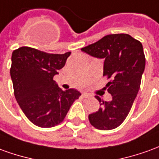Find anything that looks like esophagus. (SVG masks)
I'll list each match as a JSON object with an SVG mask.
<instances>
[{
    "label": "esophagus",
    "mask_w": 159,
    "mask_h": 159,
    "mask_svg": "<svg viewBox=\"0 0 159 159\" xmlns=\"http://www.w3.org/2000/svg\"><path fill=\"white\" fill-rule=\"evenodd\" d=\"M82 96H83V98H86V99H89V98H91V97H92V95H91V94H89V93H82Z\"/></svg>",
    "instance_id": "1"
}]
</instances>
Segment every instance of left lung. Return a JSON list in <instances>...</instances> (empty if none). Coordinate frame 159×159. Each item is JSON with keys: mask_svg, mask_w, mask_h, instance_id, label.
<instances>
[{"mask_svg": "<svg viewBox=\"0 0 159 159\" xmlns=\"http://www.w3.org/2000/svg\"><path fill=\"white\" fill-rule=\"evenodd\" d=\"M104 59L103 76L111 78L107 84L111 101H100L99 110L89 115L90 123L100 130H111L122 124L140 89L146 59L141 42L128 34H112L81 49Z\"/></svg>", "mask_w": 159, "mask_h": 159, "instance_id": "obj_1", "label": "left lung"}]
</instances>
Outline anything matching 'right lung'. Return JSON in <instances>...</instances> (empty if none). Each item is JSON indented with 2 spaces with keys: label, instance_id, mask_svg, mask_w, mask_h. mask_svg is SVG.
Wrapping results in <instances>:
<instances>
[{
  "label": "right lung",
  "instance_id": "add662e5",
  "mask_svg": "<svg viewBox=\"0 0 159 159\" xmlns=\"http://www.w3.org/2000/svg\"><path fill=\"white\" fill-rule=\"evenodd\" d=\"M70 52L54 54L30 47L12 52L10 75L16 100L27 118L41 128L63 122L81 93L74 89L63 91L53 80L65 66Z\"/></svg>",
  "mask_w": 159,
  "mask_h": 159
}]
</instances>
